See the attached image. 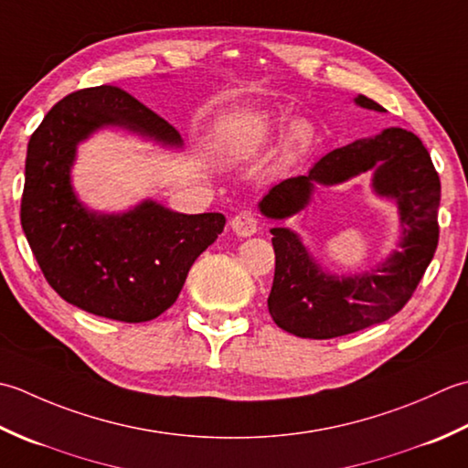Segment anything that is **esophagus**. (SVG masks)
Instances as JSON below:
<instances>
[{"instance_id": "34e87169", "label": "esophagus", "mask_w": 468, "mask_h": 468, "mask_svg": "<svg viewBox=\"0 0 468 468\" xmlns=\"http://www.w3.org/2000/svg\"><path fill=\"white\" fill-rule=\"evenodd\" d=\"M259 218L252 212V209H242L232 218V230L238 236H252L259 232Z\"/></svg>"}]
</instances>
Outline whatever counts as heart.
<instances>
[{"instance_id":"obj_1","label":"heart","mask_w":468,"mask_h":468,"mask_svg":"<svg viewBox=\"0 0 468 468\" xmlns=\"http://www.w3.org/2000/svg\"><path fill=\"white\" fill-rule=\"evenodd\" d=\"M272 129V122H259L250 129H246L242 133V137L234 143L232 154L234 155H244L248 151H252L261 141L269 137V133ZM313 141V127L309 122H294L289 131L287 143H284V151H282V161L284 164H291V161L297 159L304 149L311 145Z\"/></svg>"}]
</instances>
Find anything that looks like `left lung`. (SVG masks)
Returning a JSON list of instances; mask_svg holds the SVG:
<instances>
[{
    "label": "left lung",
    "mask_w": 468,
    "mask_h": 468,
    "mask_svg": "<svg viewBox=\"0 0 468 468\" xmlns=\"http://www.w3.org/2000/svg\"><path fill=\"white\" fill-rule=\"evenodd\" d=\"M356 102L384 111L364 94ZM367 169H374L376 192L398 202L404 226L402 250L389 256L378 271L337 279L319 271L297 234L272 228L276 261L269 313L276 325L292 335L333 339L388 321L412 299L432 261L441 232V177L422 141L398 127L329 151L314 161L307 176L274 186L262 197L261 212L282 220L307 206L314 184H341Z\"/></svg>",
    "instance_id": "1"
}]
</instances>
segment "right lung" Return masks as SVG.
<instances>
[{"instance_id": "add662e5", "label": "right lung", "mask_w": 468, "mask_h": 468, "mask_svg": "<svg viewBox=\"0 0 468 468\" xmlns=\"http://www.w3.org/2000/svg\"><path fill=\"white\" fill-rule=\"evenodd\" d=\"M102 125H122L165 145L179 133L119 87L70 92L48 111L26 155L22 228L48 284L87 313L122 323L159 317L179 297L222 214H177L143 202L122 216L87 212L70 187L76 143Z\"/></svg>"}]
</instances>
